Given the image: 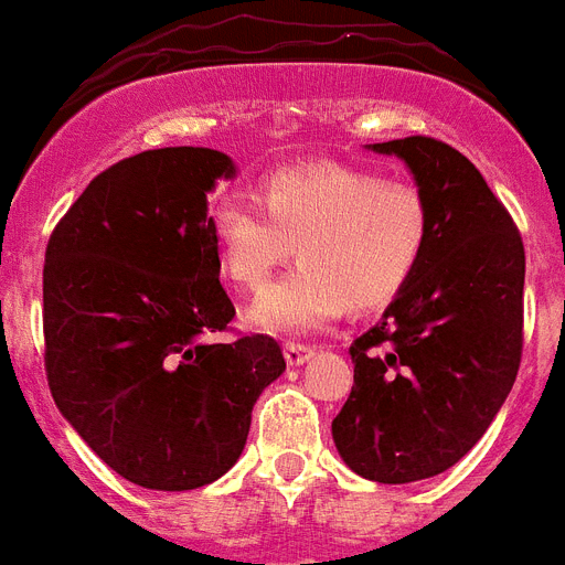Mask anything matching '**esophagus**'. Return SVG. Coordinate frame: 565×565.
Instances as JSON below:
<instances>
[{"label":"esophagus","instance_id":"obj_1","mask_svg":"<svg viewBox=\"0 0 565 565\" xmlns=\"http://www.w3.org/2000/svg\"><path fill=\"white\" fill-rule=\"evenodd\" d=\"M282 351H286L288 365H302L308 356L315 354V349H311V345H302V342H286V345H282Z\"/></svg>","mask_w":565,"mask_h":565}]
</instances>
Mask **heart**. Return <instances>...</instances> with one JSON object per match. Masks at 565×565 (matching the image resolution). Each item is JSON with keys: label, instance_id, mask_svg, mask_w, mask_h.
<instances>
[{"label": "heart", "instance_id": "b5f03b06", "mask_svg": "<svg viewBox=\"0 0 565 565\" xmlns=\"http://www.w3.org/2000/svg\"><path fill=\"white\" fill-rule=\"evenodd\" d=\"M220 268L254 291L277 265H300L259 291L248 322L268 334L329 326L342 308H383L408 286L428 243V211L408 182L340 162L271 171L259 202L243 191L216 196L209 216Z\"/></svg>", "mask_w": 565, "mask_h": 565}]
</instances>
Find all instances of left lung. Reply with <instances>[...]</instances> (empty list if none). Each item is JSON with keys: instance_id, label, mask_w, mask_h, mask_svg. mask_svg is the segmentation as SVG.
Wrapping results in <instances>:
<instances>
[{"instance_id": "8db88e82", "label": "left lung", "mask_w": 565, "mask_h": 565, "mask_svg": "<svg viewBox=\"0 0 565 565\" xmlns=\"http://www.w3.org/2000/svg\"><path fill=\"white\" fill-rule=\"evenodd\" d=\"M412 168L428 243L383 320L351 342L337 451L374 483H414L469 455L523 356V236L469 159L434 137L374 145Z\"/></svg>"}]
</instances>
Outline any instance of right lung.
Returning a JSON list of instances; mask_svg holds the SVG:
<instances>
[{"label":"right lung","mask_w":565,"mask_h":565,"mask_svg":"<svg viewBox=\"0 0 565 565\" xmlns=\"http://www.w3.org/2000/svg\"><path fill=\"white\" fill-rule=\"evenodd\" d=\"M211 148L119 159L65 211L45 248L42 331L53 403L131 483H214L248 440L250 408L286 371L268 334L211 342L234 302L205 194L231 177Z\"/></svg>","instance_id":"obj_1"}]
</instances>
